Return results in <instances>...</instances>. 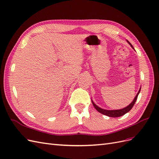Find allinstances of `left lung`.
Here are the masks:
<instances>
[{"label":"left lung","mask_w":159,"mask_h":159,"mask_svg":"<svg viewBox=\"0 0 159 159\" xmlns=\"http://www.w3.org/2000/svg\"><path fill=\"white\" fill-rule=\"evenodd\" d=\"M127 42H128V41H127ZM129 44L131 45V47L134 49V48L133 47V46H132L131 44H130V43H129ZM140 91H141V89H139V92L137 93V95L135 96V98H134V99H133V101L131 102V104H129L127 107H125V108H123V109H119V110H105V109H102V108L99 107L98 106H97V105H96L93 102H92V103H93V105L94 106V107L96 109V110H97L98 112L101 113L102 114H103V115H107V116L111 117H121V116H122V115H125V113H127V112H129V111L133 108V105H134V103H135L136 101H137V97H138V95H139V93H140Z\"/></svg>","instance_id":"8db88e82"}]
</instances>
